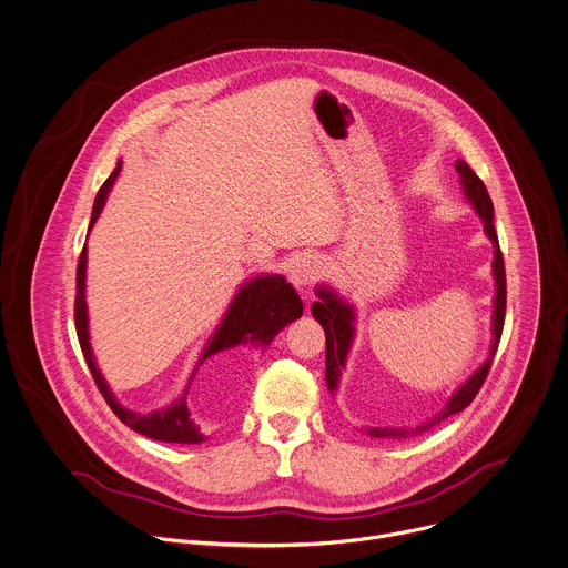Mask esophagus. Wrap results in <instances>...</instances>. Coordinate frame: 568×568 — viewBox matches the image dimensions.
I'll use <instances>...</instances> for the list:
<instances>
[{
    "label": "esophagus",
    "mask_w": 568,
    "mask_h": 568,
    "mask_svg": "<svg viewBox=\"0 0 568 568\" xmlns=\"http://www.w3.org/2000/svg\"><path fill=\"white\" fill-rule=\"evenodd\" d=\"M320 275H322V262L313 255H304L291 268V282L300 293H306V295H308V288L320 280Z\"/></svg>",
    "instance_id": "esophagus-1"
}]
</instances>
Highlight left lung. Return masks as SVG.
I'll return each mask as SVG.
<instances>
[{
  "label": "left lung",
  "instance_id": "obj_1",
  "mask_svg": "<svg viewBox=\"0 0 568 568\" xmlns=\"http://www.w3.org/2000/svg\"><path fill=\"white\" fill-rule=\"evenodd\" d=\"M456 172H458L463 195L467 197L471 209L483 220L485 235L494 244V260H491L494 311H491L489 355L469 377L452 392V396L447 398V403L443 405V409L438 414H434L432 418L423 420L420 425H416L412 429H407V427H368L364 432L371 438L416 436V434H423V432L436 427L452 414L463 412L474 400L483 381L487 378V373L491 368V359L500 344V335H503V326H505V308H507V284H505V262H503V253H500V244H498V235H496V226H494V204H491L487 187L483 185V181L474 174V170L465 161H460V159L456 161ZM315 295H317V302L313 304L311 311H313V317L322 324V328L326 333V385H328V392L335 396L339 389L342 375L346 371V362L353 351L355 337H357V306L353 302H348L344 295H339V291L333 288L331 284H320L315 288Z\"/></svg>",
  "mask_w": 568,
  "mask_h": 568
}]
</instances>
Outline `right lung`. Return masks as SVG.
Here are the masks:
<instances>
[{
    "label": "right lung",
    "instance_id": "obj_1",
    "mask_svg": "<svg viewBox=\"0 0 568 568\" xmlns=\"http://www.w3.org/2000/svg\"><path fill=\"white\" fill-rule=\"evenodd\" d=\"M123 163H116V170L110 174V179L103 183V187L94 197V206H92V217H90V226L88 233L92 231V226L97 224L105 200L110 195V191L114 187L119 174H121ZM85 275H88V244L81 251L79 257V266H77V304H74V322H77V335H79V344L83 351V357L88 362V368L92 373V377L97 381L103 398L108 400V405L112 407V412L134 432L154 438V440H163V443H183V445H193V443H204L206 434L200 432V427L193 423L191 418L190 405H187V394H190V385L197 368L211 357L217 355L222 351H231L237 346H253L257 351H266L271 346V342L277 337V333H282L288 324H293L295 320L302 317L304 313V304L300 300V295L295 293V288L286 282L284 275L277 273H260L255 277H248L246 282H242L233 295V300L229 302L220 324L215 326V331L209 335L206 344L200 351V357L191 371L187 385L183 389V394L179 398H174L172 403L152 409V412H136L125 407L112 392L110 383L103 377L92 344H90V320H88V302H85Z\"/></svg>",
    "mask_w": 568,
    "mask_h": 568
}]
</instances>
